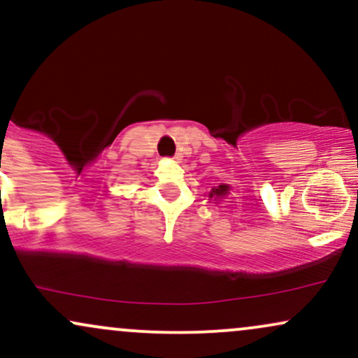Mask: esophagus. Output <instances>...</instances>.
<instances>
[{
	"mask_svg": "<svg viewBox=\"0 0 358 358\" xmlns=\"http://www.w3.org/2000/svg\"><path fill=\"white\" fill-rule=\"evenodd\" d=\"M171 162H180V155H175L173 158H171Z\"/></svg>",
	"mask_w": 358,
	"mask_h": 358,
	"instance_id": "obj_1",
	"label": "esophagus"
}]
</instances>
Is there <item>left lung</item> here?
Instances as JSON below:
<instances>
[{"mask_svg":"<svg viewBox=\"0 0 358 358\" xmlns=\"http://www.w3.org/2000/svg\"><path fill=\"white\" fill-rule=\"evenodd\" d=\"M229 192H231V187H229L227 183H220L219 187L212 188V192L208 193V196H210V200H220L224 199V196H227Z\"/></svg>","mask_w":358,"mask_h":358,"instance_id":"1","label":"left lung"}]
</instances>
